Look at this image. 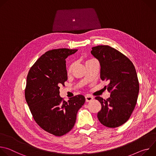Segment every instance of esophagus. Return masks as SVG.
Here are the masks:
<instances>
[{
    "mask_svg": "<svg viewBox=\"0 0 156 156\" xmlns=\"http://www.w3.org/2000/svg\"><path fill=\"white\" fill-rule=\"evenodd\" d=\"M85 99H86V102H90L93 100V98L90 95H86L85 96Z\"/></svg>",
    "mask_w": 156,
    "mask_h": 156,
    "instance_id": "1",
    "label": "esophagus"
}]
</instances>
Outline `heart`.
Instances as JSON below:
<instances>
[{
  "label": "heart",
  "instance_id": "heart-1",
  "mask_svg": "<svg viewBox=\"0 0 156 156\" xmlns=\"http://www.w3.org/2000/svg\"><path fill=\"white\" fill-rule=\"evenodd\" d=\"M91 60V59L87 60L86 62H87V61H89V60ZM73 64H72V63L70 64L69 65H68L67 66H66V73H67V74L70 73L71 72H72V69H73Z\"/></svg>",
  "mask_w": 156,
  "mask_h": 156
}]
</instances>
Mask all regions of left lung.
<instances>
[{
	"instance_id": "8db88e82",
	"label": "left lung",
	"mask_w": 156,
	"mask_h": 156,
	"mask_svg": "<svg viewBox=\"0 0 156 156\" xmlns=\"http://www.w3.org/2000/svg\"><path fill=\"white\" fill-rule=\"evenodd\" d=\"M91 54L100 62L101 79L108 81L110 97L97 96L101 104L99 122L108 128L119 127L129 119L137 102L140 90L135 66L124 54L106 45L92 48Z\"/></svg>"
}]
</instances>
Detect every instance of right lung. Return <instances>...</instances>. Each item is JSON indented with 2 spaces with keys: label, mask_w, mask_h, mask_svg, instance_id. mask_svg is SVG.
Here are the masks:
<instances>
[{
  "label": "right lung",
  "mask_w": 156,
  "mask_h": 156,
  "mask_svg": "<svg viewBox=\"0 0 156 156\" xmlns=\"http://www.w3.org/2000/svg\"><path fill=\"white\" fill-rule=\"evenodd\" d=\"M77 49H57L41 56L29 70L25 91L26 101L36 123L57 136L69 132L78 110L85 102L83 95L65 101L59 94L67 80L65 59Z\"/></svg>",
  "instance_id": "right-lung-1"
}]
</instances>
